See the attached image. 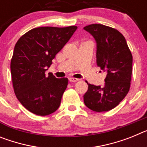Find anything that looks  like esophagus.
<instances>
[{"instance_id":"34e87169","label":"esophagus","mask_w":147,"mask_h":147,"mask_svg":"<svg viewBox=\"0 0 147 147\" xmlns=\"http://www.w3.org/2000/svg\"><path fill=\"white\" fill-rule=\"evenodd\" d=\"M78 79H76V78H70L69 79V81L71 82H76L78 81Z\"/></svg>"}]
</instances>
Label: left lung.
Segmentation results:
<instances>
[{
    "mask_svg": "<svg viewBox=\"0 0 147 147\" xmlns=\"http://www.w3.org/2000/svg\"><path fill=\"white\" fill-rule=\"evenodd\" d=\"M96 43V65L106 73L105 85L88 83L84 103L96 112L108 111L116 107L126 96L130 88L132 56L124 36L118 30L102 24L84 27Z\"/></svg>",
    "mask_w": 147,
    "mask_h": 147,
    "instance_id": "left-lung-1",
    "label": "left lung"
}]
</instances>
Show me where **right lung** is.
<instances>
[{"label":"right lung","instance_id":"1","mask_svg":"<svg viewBox=\"0 0 147 147\" xmlns=\"http://www.w3.org/2000/svg\"><path fill=\"white\" fill-rule=\"evenodd\" d=\"M77 27H42L20 38L14 48L10 69L18 100L28 111L46 116L58 109L67 86V78H56L45 71Z\"/></svg>","mask_w":147,"mask_h":147}]
</instances>
